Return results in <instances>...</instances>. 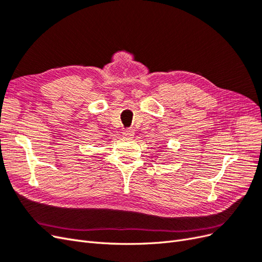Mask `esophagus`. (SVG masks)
Masks as SVG:
<instances>
[{
	"label": "esophagus",
	"instance_id": "obj_1",
	"mask_svg": "<svg viewBox=\"0 0 262 262\" xmlns=\"http://www.w3.org/2000/svg\"><path fill=\"white\" fill-rule=\"evenodd\" d=\"M122 137H123L125 140H132V139L134 138V130H132V129H126V130L123 132Z\"/></svg>",
	"mask_w": 262,
	"mask_h": 262
}]
</instances>
